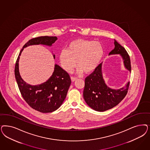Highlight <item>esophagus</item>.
<instances>
[{"instance_id":"obj_1","label":"esophagus","mask_w":150,"mask_h":150,"mask_svg":"<svg viewBox=\"0 0 150 150\" xmlns=\"http://www.w3.org/2000/svg\"><path fill=\"white\" fill-rule=\"evenodd\" d=\"M71 81H72V82H74V81H76L77 80V78L73 77H71Z\"/></svg>"}]
</instances>
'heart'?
I'll return each instance as SVG.
<instances>
[{
    "mask_svg": "<svg viewBox=\"0 0 150 150\" xmlns=\"http://www.w3.org/2000/svg\"><path fill=\"white\" fill-rule=\"evenodd\" d=\"M104 54L102 44L98 41L78 39L68 45L58 56L59 62L64 71L72 72L77 64V72H93L98 67Z\"/></svg>",
    "mask_w": 150,
    "mask_h": 150,
    "instance_id": "obj_1",
    "label": "heart"
}]
</instances>
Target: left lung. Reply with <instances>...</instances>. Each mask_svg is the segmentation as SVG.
I'll list each match as a JSON object with an SVG mask.
<instances>
[{
	"instance_id": "8db88e82",
	"label": "left lung",
	"mask_w": 150,
	"mask_h": 150,
	"mask_svg": "<svg viewBox=\"0 0 150 150\" xmlns=\"http://www.w3.org/2000/svg\"><path fill=\"white\" fill-rule=\"evenodd\" d=\"M115 47L109 55L119 54L123 61L126 69L131 72L130 57L125 49L114 40ZM103 62L85 79L83 98L87 105L93 110L104 111L117 105L125 98L127 93L130 82L125 87L114 89L109 87L103 78Z\"/></svg>"
}]
</instances>
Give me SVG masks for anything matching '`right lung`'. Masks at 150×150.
I'll list each match as a JSON object with an SVG mask.
<instances>
[{
	"mask_svg": "<svg viewBox=\"0 0 150 150\" xmlns=\"http://www.w3.org/2000/svg\"><path fill=\"white\" fill-rule=\"evenodd\" d=\"M57 40L56 36H41L30 40L21 49L15 64V77L22 96L32 108L43 113L53 112L61 106L71 85V78L67 72L55 64L52 76L46 82L35 86L28 84L20 74V56L23 50L29 46L42 45L51 47ZM53 56L54 59L55 55L53 54Z\"/></svg>",
	"mask_w": 150,
	"mask_h": 150,
	"instance_id": "add662e5",
	"label": "right lung"
}]
</instances>
